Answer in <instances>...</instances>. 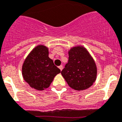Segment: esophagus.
I'll use <instances>...</instances> for the list:
<instances>
[{
    "label": "esophagus",
    "instance_id": "esophagus-1",
    "mask_svg": "<svg viewBox=\"0 0 122 122\" xmlns=\"http://www.w3.org/2000/svg\"><path fill=\"white\" fill-rule=\"evenodd\" d=\"M59 68H60V69L61 70V71H62V68H63V67H62V65H61V66H59Z\"/></svg>",
    "mask_w": 122,
    "mask_h": 122
}]
</instances>
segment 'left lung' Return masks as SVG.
I'll list each match as a JSON object with an SVG mask.
<instances>
[{
  "label": "left lung",
  "instance_id": "8db88e82",
  "mask_svg": "<svg viewBox=\"0 0 122 122\" xmlns=\"http://www.w3.org/2000/svg\"><path fill=\"white\" fill-rule=\"evenodd\" d=\"M97 69L95 62L86 50L77 46L69 51V60L61 74L67 84L76 90L88 88L95 82Z\"/></svg>",
  "mask_w": 122,
  "mask_h": 122
}]
</instances>
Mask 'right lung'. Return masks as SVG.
I'll list each match as a JSON object with an SVG mask.
<instances>
[{
    "label": "right lung",
    "mask_w": 122,
    "mask_h": 122,
    "mask_svg": "<svg viewBox=\"0 0 122 122\" xmlns=\"http://www.w3.org/2000/svg\"><path fill=\"white\" fill-rule=\"evenodd\" d=\"M22 72L24 80L32 88L43 90L50 86L61 70L48 57V48L39 45L27 56L23 63Z\"/></svg>",
    "instance_id": "add662e5"
}]
</instances>
